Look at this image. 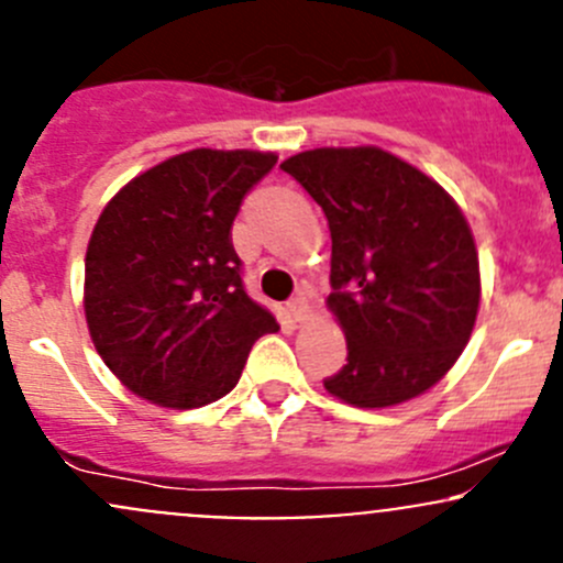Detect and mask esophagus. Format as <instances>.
Listing matches in <instances>:
<instances>
[{"label":"esophagus","instance_id":"obj_1","mask_svg":"<svg viewBox=\"0 0 563 563\" xmlns=\"http://www.w3.org/2000/svg\"><path fill=\"white\" fill-rule=\"evenodd\" d=\"M288 313H291L294 321H305V318H308V313H310L308 299H305L302 294H299V297H294V299H288Z\"/></svg>","mask_w":563,"mask_h":563}]
</instances>
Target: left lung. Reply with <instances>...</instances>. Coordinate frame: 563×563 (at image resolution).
Returning a JSON list of instances; mask_svg holds the SVG:
<instances>
[{"label": "left lung", "mask_w": 563, "mask_h": 563, "mask_svg": "<svg viewBox=\"0 0 563 563\" xmlns=\"http://www.w3.org/2000/svg\"><path fill=\"white\" fill-rule=\"evenodd\" d=\"M332 234L327 305L345 332L323 382L356 408H387L446 376L479 310V258L450 192L378 146H323L280 163Z\"/></svg>", "instance_id": "left-lung-1"}]
</instances>
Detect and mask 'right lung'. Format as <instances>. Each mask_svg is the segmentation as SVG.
<instances>
[{
    "label": "right lung",
    "instance_id": "right-lung-1",
    "mask_svg": "<svg viewBox=\"0 0 563 563\" xmlns=\"http://www.w3.org/2000/svg\"><path fill=\"white\" fill-rule=\"evenodd\" d=\"M277 155L192 150L130 179L87 247L84 310L108 371L166 408L236 387L250 349L277 321L245 294L231 225Z\"/></svg>",
    "mask_w": 563,
    "mask_h": 563
}]
</instances>
